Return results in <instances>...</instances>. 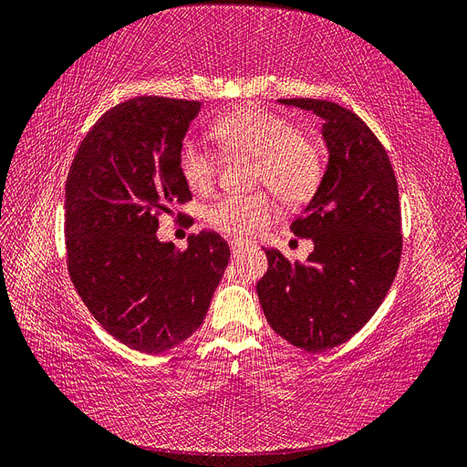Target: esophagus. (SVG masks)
<instances>
[{
    "label": "esophagus",
    "mask_w": 467,
    "mask_h": 467,
    "mask_svg": "<svg viewBox=\"0 0 467 467\" xmlns=\"http://www.w3.org/2000/svg\"><path fill=\"white\" fill-rule=\"evenodd\" d=\"M230 249H232V255L237 257V255H242V253L247 249V245L239 244V242H232V244H230Z\"/></svg>",
    "instance_id": "1"
}]
</instances>
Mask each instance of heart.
<instances>
[{"instance_id":"obj_1","label":"heart","mask_w":467,"mask_h":467,"mask_svg":"<svg viewBox=\"0 0 467 467\" xmlns=\"http://www.w3.org/2000/svg\"><path fill=\"white\" fill-rule=\"evenodd\" d=\"M214 136L225 153L255 160L253 182L273 191L285 204H302L316 192L323 175L321 151L290 119L245 107L220 119ZM179 171L191 191L208 192L218 179L220 160L201 144L185 140L179 150ZM204 216L222 234L245 242L275 220L276 206L263 191L223 194L206 208Z\"/></svg>"}]
</instances>
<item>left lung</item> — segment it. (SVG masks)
Segmentation results:
<instances>
[{
	"mask_svg": "<svg viewBox=\"0 0 467 467\" xmlns=\"http://www.w3.org/2000/svg\"><path fill=\"white\" fill-rule=\"evenodd\" d=\"M323 119L329 163L314 199L290 223L312 237L304 263L265 249L257 294L273 331L294 347L323 352L357 335L398 275L403 234L398 181L388 151L355 112L321 99H280Z\"/></svg>",
	"mask_w": 467,
	"mask_h": 467,
	"instance_id": "8db88e82",
	"label": "left lung"
}]
</instances>
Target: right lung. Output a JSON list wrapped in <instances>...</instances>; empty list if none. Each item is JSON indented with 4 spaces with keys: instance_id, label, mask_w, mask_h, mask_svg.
<instances>
[{
    "instance_id": "1",
    "label": "right lung",
    "mask_w": 467,
    "mask_h": 467,
    "mask_svg": "<svg viewBox=\"0 0 467 467\" xmlns=\"http://www.w3.org/2000/svg\"><path fill=\"white\" fill-rule=\"evenodd\" d=\"M201 107L136 97L109 109L81 140L66 179L69 278L105 331L150 355L201 327L230 261L216 232L192 234L182 251L155 235L160 216L192 201L179 150Z\"/></svg>"
}]
</instances>
